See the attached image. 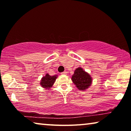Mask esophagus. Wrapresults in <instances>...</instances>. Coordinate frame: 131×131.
Wrapping results in <instances>:
<instances>
[{
  "instance_id": "34e87169",
  "label": "esophagus",
  "mask_w": 131,
  "mask_h": 131,
  "mask_svg": "<svg viewBox=\"0 0 131 131\" xmlns=\"http://www.w3.org/2000/svg\"><path fill=\"white\" fill-rule=\"evenodd\" d=\"M61 74H67V72H66V71H64V72L61 73Z\"/></svg>"
}]
</instances>
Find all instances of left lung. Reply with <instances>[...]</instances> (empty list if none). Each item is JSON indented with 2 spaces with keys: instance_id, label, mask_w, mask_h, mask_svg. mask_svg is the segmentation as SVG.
<instances>
[{
  "instance_id": "1",
  "label": "left lung",
  "mask_w": 131,
  "mask_h": 131,
  "mask_svg": "<svg viewBox=\"0 0 131 131\" xmlns=\"http://www.w3.org/2000/svg\"><path fill=\"white\" fill-rule=\"evenodd\" d=\"M72 81L80 90H85L91 86L92 78L90 74L84 71L81 68L75 70L72 77Z\"/></svg>"
}]
</instances>
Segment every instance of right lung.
I'll return each mask as SVG.
<instances>
[{
  "label": "right lung",
  "instance_id": "add662e5",
  "mask_svg": "<svg viewBox=\"0 0 131 131\" xmlns=\"http://www.w3.org/2000/svg\"><path fill=\"white\" fill-rule=\"evenodd\" d=\"M57 75L51 76L50 75L47 73L46 75V76L43 77L41 79V80L40 81V85H41V87L44 88H47V89L51 88L54 84L55 80L57 79Z\"/></svg>",
  "mask_w": 131,
  "mask_h": 131
}]
</instances>
